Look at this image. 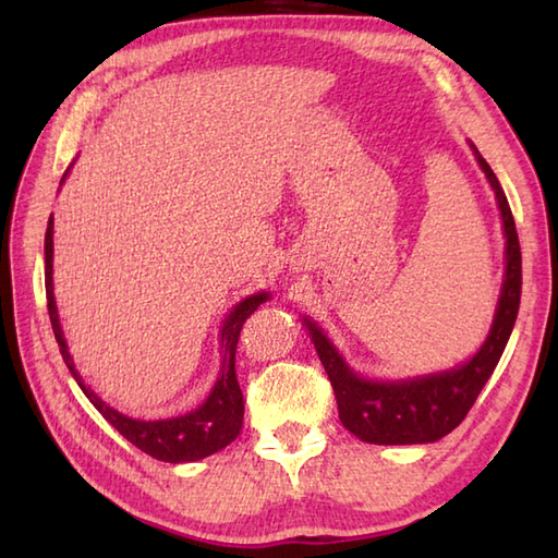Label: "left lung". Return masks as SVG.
<instances>
[{
    "label": "left lung",
    "mask_w": 558,
    "mask_h": 558,
    "mask_svg": "<svg viewBox=\"0 0 558 558\" xmlns=\"http://www.w3.org/2000/svg\"><path fill=\"white\" fill-rule=\"evenodd\" d=\"M472 150L494 189L506 232V278L501 298L496 304L489 336L475 357L441 374L402 378V381H372V378L354 374L324 330L304 318L318 360L333 386L340 422L366 444H432L453 432L475 405L480 390L489 381L506 350V342L511 338L520 306V288H523V260H520L515 220L489 162L480 156L475 146Z\"/></svg>",
    "instance_id": "8db88e82"
}]
</instances>
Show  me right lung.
<instances>
[{"instance_id":"right-lung-1","label":"right lung","mask_w":558,"mask_h":558,"mask_svg":"<svg viewBox=\"0 0 558 558\" xmlns=\"http://www.w3.org/2000/svg\"><path fill=\"white\" fill-rule=\"evenodd\" d=\"M69 172V170H66ZM64 172V177H66ZM62 177V182H64ZM52 218L47 220V232H45V292H47V312H50V324L54 330L59 352L69 366L71 376L76 378L86 398L96 405V410L108 420L117 432H120L126 441H132L136 448L144 450L150 458L165 460V462H194L201 458H208L218 453L228 444H232L242 429L244 420V398L242 388L236 384L234 374V352L236 342H240V330L244 322L252 316L260 304H264L270 294L258 292L252 298L242 300L225 318L222 333H220V345H222V366L216 386H213L210 396L206 398L204 405L196 410L180 414V417L172 420H156V422H144V420H132L126 414L117 412L110 408L108 402L100 400L88 386H83L81 376L74 366V360L66 350V340L62 333V326H59V314L54 304V288H52Z\"/></svg>"}]
</instances>
